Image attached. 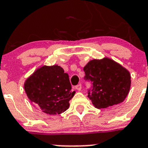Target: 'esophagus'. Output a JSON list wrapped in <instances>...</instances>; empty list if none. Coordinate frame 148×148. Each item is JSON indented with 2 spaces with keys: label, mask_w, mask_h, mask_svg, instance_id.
Segmentation results:
<instances>
[{
  "label": "esophagus",
  "mask_w": 148,
  "mask_h": 148,
  "mask_svg": "<svg viewBox=\"0 0 148 148\" xmlns=\"http://www.w3.org/2000/svg\"><path fill=\"white\" fill-rule=\"evenodd\" d=\"M76 89H77V90H79V91H80V90H82V84H77V85L76 86Z\"/></svg>",
  "instance_id": "esophagus-1"
}]
</instances>
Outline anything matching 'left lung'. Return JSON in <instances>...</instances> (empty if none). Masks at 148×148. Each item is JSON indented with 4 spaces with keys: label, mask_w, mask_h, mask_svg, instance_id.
Instances as JSON below:
<instances>
[{
    "label": "left lung",
    "mask_w": 148,
    "mask_h": 148,
    "mask_svg": "<svg viewBox=\"0 0 148 148\" xmlns=\"http://www.w3.org/2000/svg\"><path fill=\"white\" fill-rule=\"evenodd\" d=\"M84 79L90 82L88 97L97 108H106L125 100L131 86V76L125 68L105 58L90 61L84 67Z\"/></svg>",
    "instance_id": "1"
}]
</instances>
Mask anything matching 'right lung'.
<instances>
[{"mask_svg": "<svg viewBox=\"0 0 148 148\" xmlns=\"http://www.w3.org/2000/svg\"><path fill=\"white\" fill-rule=\"evenodd\" d=\"M24 90L30 101L50 115L66 110L75 94L71 91L68 74L58 65L43 66L36 70L26 80Z\"/></svg>", "mask_w": 148, "mask_h": 148, "instance_id": "right-lung-1", "label": "right lung"}]
</instances>
